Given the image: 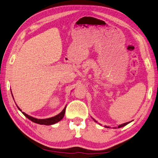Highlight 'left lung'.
<instances>
[{"instance_id": "1", "label": "left lung", "mask_w": 158, "mask_h": 158, "mask_svg": "<svg viewBox=\"0 0 158 158\" xmlns=\"http://www.w3.org/2000/svg\"><path fill=\"white\" fill-rule=\"evenodd\" d=\"M95 121V120H94ZM130 122H127V123H123V124H121V125H119L118 126V128H121V127H123V126H126V125H127V124H128ZM105 127H106V128H109V127H107V126H105Z\"/></svg>"}]
</instances>
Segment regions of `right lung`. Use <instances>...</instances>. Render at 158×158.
<instances>
[{
	"label": "right lung",
	"instance_id": "1",
	"mask_svg": "<svg viewBox=\"0 0 158 158\" xmlns=\"http://www.w3.org/2000/svg\"><path fill=\"white\" fill-rule=\"evenodd\" d=\"M12 97H13V95H12ZM17 107H18V109L21 112V110L19 108L18 106H17ZM65 110H66V106H65L64 108L62 111L60 113V114H58L57 115L55 116V117H51V118H44V119H39V118H36L31 117V116L27 115L25 112H22V113H23V114L25 115V117H26L27 118H28V119H30V121H32V122L38 123V124H41V125L49 126V125H52V124L56 123L57 122H59L60 121L62 120L63 117H64V116Z\"/></svg>",
	"mask_w": 158,
	"mask_h": 158
}]
</instances>
